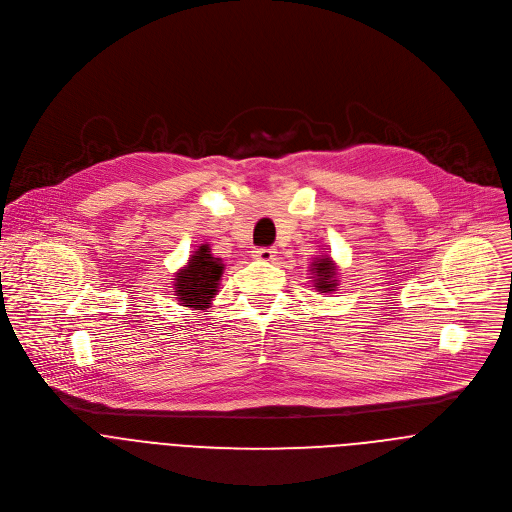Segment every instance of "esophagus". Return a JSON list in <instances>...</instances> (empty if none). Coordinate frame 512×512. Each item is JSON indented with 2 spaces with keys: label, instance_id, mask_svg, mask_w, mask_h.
<instances>
[{
  "label": "esophagus",
  "instance_id": "34e87169",
  "mask_svg": "<svg viewBox=\"0 0 512 512\" xmlns=\"http://www.w3.org/2000/svg\"><path fill=\"white\" fill-rule=\"evenodd\" d=\"M253 257L259 259V261H273L275 249H271V247H257V249L253 251Z\"/></svg>",
  "mask_w": 512,
  "mask_h": 512
}]
</instances>
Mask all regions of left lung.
I'll list each match as a JSON object with an SVG mask.
<instances>
[{
  "label": "left lung",
  "instance_id": "left-lung-1",
  "mask_svg": "<svg viewBox=\"0 0 512 512\" xmlns=\"http://www.w3.org/2000/svg\"><path fill=\"white\" fill-rule=\"evenodd\" d=\"M312 273L316 275L314 281H316V289L322 291V294H330V291H334L336 287V271H334V263L326 257V259H320V261H314L312 265Z\"/></svg>",
  "mask_w": 512,
  "mask_h": 512
}]
</instances>
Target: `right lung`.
I'll use <instances>...</instances> for the list:
<instances>
[{"instance_id":"1","label":"right lung","mask_w":512,"mask_h":512,"mask_svg":"<svg viewBox=\"0 0 512 512\" xmlns=\"http://www.w3.org/2000/svg\"><path fill=\"white\" fill-rule=\"evenodd\" d=\"M223 275V263L214 259L202 245L188 261V267L176 275V296L186 308H204L214 296L218 279Z\"/></svg>"}]
</instances>
